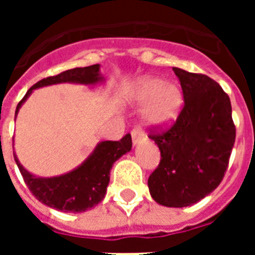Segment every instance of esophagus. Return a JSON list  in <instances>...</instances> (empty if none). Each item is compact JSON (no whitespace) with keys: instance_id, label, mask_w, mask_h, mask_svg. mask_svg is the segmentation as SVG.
<instances>
[{"instance_id":"esophagus-1","label":"esophagus","mask_w":255,"mask_h":255,"mask_svg":"<svg viewBox=\"0 0 255 255\" xmlns=\"http://www.w3.org/2000/svg\"><path fill=\"white\" fill-rule=\"evenodd\" d=\"M131 138H132V144H134V145H136V144H140L141 141L144 140L143 131H141L139 128H136V129H134L131 131Z\"/></svg>"}]
</instances>
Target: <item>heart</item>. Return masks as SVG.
<instances>
[{"label":"heart","mask_w":255,"mask_h":255,"mask_svg":"<svg viewBox=\"0 0 255 255\" xmlns=\"http://www.w3.org/2000/svg\"><path fill=\"white\" fill-rule=\"evenodd\" d=\"M134 100L139 105H145L143 111L145 124L158 129L172 125L184 106L181 88L159 78L141 79L135 88Z\"/></svg>","instance_id":"obj_1"}]
</instances>
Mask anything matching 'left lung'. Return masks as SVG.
I'll use <instances>...</instances> for the list:
<instances>
[{
  "mask_svg": "<svg viewBox=\"0 0 255 255\" xmlns=\"http://www.w3.org/2000/svg\"><path fill=\"white\" fill-rule=\"evenodd\" d=\"M172 70L181 84L184 107L171 128L149 134L161 150V161L150 173L148 188L158 204L181 208L220 185L236 129L230 98L218 83L203 74Z\"/></svg>",
  "mask_w": 255,
  "mask_h": 255,
  "instance_id": "1",
  "label": "left lung"
}]
</instances>
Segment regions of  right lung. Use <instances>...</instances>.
I'll use <instances>...</instances> for the list:
<instances>
[{
    "label": "right lung",
    "instance_id": "obj_1",
    "mask_svg": "<svg viewBox=\"0 0 255 255\" xmlns=\"http://www.w3.org/2000/svg\"><path fill=\"white\" fill-rule=\"evenodd\" d=\"M101 82H103V76L101 75L98 64L87 67H75L62 71L58 75L42 79L35 83L20 101L15 111V116L19 112V108L21 107L22 103L25 102L31 92L37 88L61 84V83L91 85ZM131 144L130 134H126L119 141H101L100 144H97L93 153L79 167L65 175L55 177L34 176L20 164L15 153H13V158L26 186L39 202L58 211L78 213L93 208L100 202H102L110 182V171L112 164L121 155L130 152Z\"/></svg>",
    "mask_w": 255,
    "mask_h": 255
}]
</instances>
